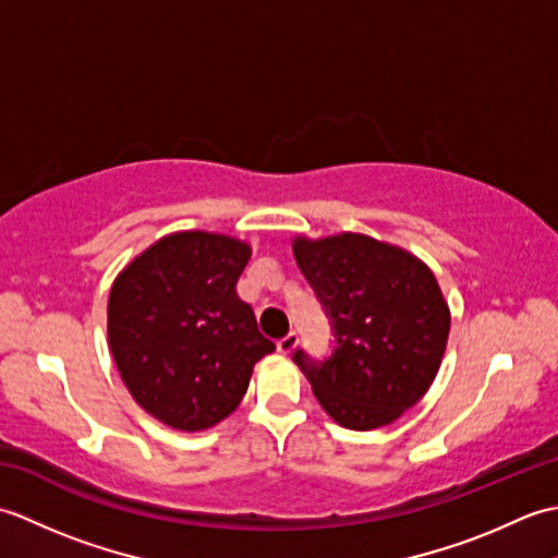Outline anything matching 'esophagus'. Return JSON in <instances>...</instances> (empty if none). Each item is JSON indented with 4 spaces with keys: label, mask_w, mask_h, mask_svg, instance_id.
<instances>
[{
    "label": "esophagus",
    "mask_w": 558,
    "mask_h": 558,
    "mask_svg": "<svg viewBox=\"0 0 558 558\" xmlns=\"http://www.w3.org/2000/svg\"><path fill=\"white\" fill-rule=\"evenodd\" d=\"M276 345H278V350L280 352H292L294 350V345H298V333H294V330H290V333L288 336H282L278 342H276Z\"/></svg>",
    "instance_id": "1"
}]
</instances>
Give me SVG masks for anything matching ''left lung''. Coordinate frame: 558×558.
Segmentation results:
<instances>
[{
  "instance_id": "8db88e82",
  "label": "left lung",
  "mask_w": 558,
  "mask_h": 558,
  "mask_svg": "<svg viewBox=\"0 0 558 558\" xmlns=\"http://www.w3.org/2000/svg\"><path fill=\"white\" fill-rule=\"evenodd\" d=\"M294 258L333 328V350L292 360L340 426L369 432L417 402L441 366L450 314L434 272L364 234L294 240Z\"/></svg>"
}]
</instances>
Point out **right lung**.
<instances>
[{"mask_svg":"<svg viewBox=\"0 0 558 558\" xmlns=\"http://www.w3.org/2000/svg\"><path fill=\"white\" fill-rule=\"evenodd\" d=\"M252 248L225 234L162 236L117 276L108 338L141 408L172 429L198 432L240 405L254 364L276 350L236 298Z\"/></svg>","mask_w":558,"mask_h":558,"instance_id":"1","label":"right lung"}]
</instances>
